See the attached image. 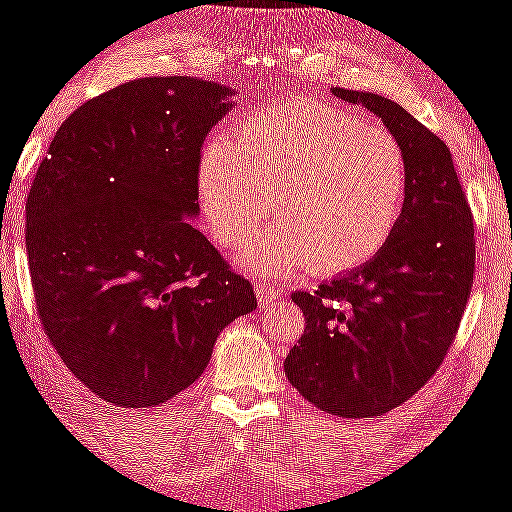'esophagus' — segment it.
<instances>
[{"instance_id": "34e87169", "label": "esophagus", "mask_w": 512, "mask_h": 512, "mask_svg": "<svg viewBox=\"0 0 512 512\" xmlns=\"http://www.w3.org/2000/svg\"><path fill=\"white\" fill-rule=\"evenodd\" d=\"M255 294H257V301H260L262 309H265V306L274 304V301H279V289L277 287H270V284H257Z\"/></svg>"}]
</instances>
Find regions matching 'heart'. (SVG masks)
<instances>
[{
	"mask_svg": "<svg viewBox=\"0 0 512 512\" xmlns=\"http://www.w3.org/2000/svg\"><path fill=\"white\" fill-rule=\"evenodd\" d=\"M279 223L235 252L242 270L321 277L373 260L405 208L407 161L383 127L314 100L270 107L208 144L198 198L211 238L233 247L270 213Z\"/></svg>",
	"mask_w": 512,
	"mask_h": 512,
	"instance_id": "b5f03b06",
	"label": "heart"
}]
</instances>
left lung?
<instances>
[{"mask_svg": "<svg viewBox=\"0 0 512 512\" xmlns=\"http://www.w3.org/2000/svg\"><path fill=\"white\" fill-rule=\"evenodd\" d=\"M331 93L368 107L397 139L407 161L405 208L373 260L294 294L306 328L284 373L319 410L378 417L410 400L454 343L473 287V218L449 147L432 129L383 95Z\"/></svg>", "mask_w": 512, "mask_h": 512, "instance_id": "8db88e82", "label": "left lung"}]
</instances>
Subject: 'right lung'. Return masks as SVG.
<instances>
[{
  "label": "right lung",
  "mask_w": 512,
  "mask_h": 512,
  "mask_svg": "<svg viewBox=\"0 0 512 512\" xmlns=\"http://www.w3.org/2000/svg\"><path fill=\"white\" fill-rule=\"evenodd\" d=\"M235 90L139 78L58 127L26 201L41 324L66 368L117 407H157L196 383L215 338L257 306L193 228L203 139Z\"/></svg>",
  "instance_id": "right-lung-1"
}]
</instances>
